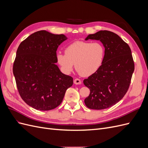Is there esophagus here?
I'll use <instances>...</instances> for the list:
<instances>
[{"mask_svg": "<svg viewBox=\"0 0 148 148\" xmlns=\"http://www.w3.org/2000/svg\"><path fill=\"white\" fill-rule=\"evenodd\" d=\"M73 82H74V83L75 84H82V81L79 79H78V78L75 79Z\"/></svg>", "mask_w": 148, "mask_h": 148, "instance_id": "1", "label": "esophagus"}]
</instances>
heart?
Returning a JSON list of instances; mask_svg holds the SVG:
<instances>
[{"label": "heart", "mask_w": 148, "mask_h": 148, "mask_svg": "<svg viewBox=\"0 0 148 148\" xmlns=\"http://www.w3.org/2000/svg\"><path fill=\"white\" fill-rule=\"evenodd\" d=\"M105 56V49L102 44L95 42L75 41L65 49V54L59 53L57 62L62 71L69 74L75 68L83 77H89L100 69Z\"/></svg>", "instance_id": "obj_1"}]
</instances>
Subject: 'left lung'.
<instances>
[{"instance_id":"left-lung-1","label":"left lung","mask_w":148,"mask_h":148,"mask_svg":"<svg viewBox=\"0 0 148 148\" xmlns=\"http://www.w3.org/2000/svg\"><path fill=\"white\" fill-rule=\"evenodd\" d=\"M100 41L105 48L103 63L83 81L90 90L84 99L88 108L101 110L117 104L127 93L135 70L131 49L119 36L104 30L89 34L85 40Z\"/></svg>"}]
</instances>
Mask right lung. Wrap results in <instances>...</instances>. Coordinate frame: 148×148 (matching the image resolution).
<instances>
[{
	"mask_svg": "<svg viewBox=\"0 0 148 148\" xmlns=\"http://www.w3.org/2000/svg\"><path fill=\"white\" fill-rule=\"evenodd\" d=\"M66 39L64 34L41 30L29 36L18 47L13 66L18 91L35 109L56 108L73 85V78L62 73L56 64L57 49Z\"/></svg>",
	"mask_w": 148,
	"mask_h": 148,
	"instance_id": "right-lung-1",
	"label": "right lung"
}]
</instances>
